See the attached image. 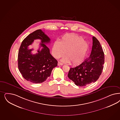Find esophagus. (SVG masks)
<instances>
[{
  "instance_id": "34e87169",
  "label": "esophagus",
  "mask_w": 120,
  "mask_h": 120,
  "mask_svg": "<svg viewBox=\"0 0 120 120\" xmlns=\"http://www.w3.org/2000/svg\"><path fill=\"white\" fill-rule=\"evenodd\" d=\"M58 66H62V65H63V64L62 63H61L60 62H58Z\"/></svg>"
}]
</instances>
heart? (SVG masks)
Instances as JSON below:
<instances>
[{
    "label": "heart",
    "instance_id": "1",
    "mask_svg": "<svg viewBox=\"0 0 120 120\" xmlns=\"http://www.w3.org/2000/svg\"><path fill=\"white\" fill-rule=\"evenodd\" d=\"M88 44L83 37L75 34H67L62 37L60 41L54 42L53 55L56 58L65 56L62 59L65 62L77 64L82 61L88 49Z\"/></svg>",
    "mask_w": 120,
    "mask_h": 120
}]
</instances>
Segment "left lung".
Returning <instances> with one entry per match:
<instances>
[{
	"instance_id": "1",
	"label": "left lung",
	"mask_w": 120,
	"mask_h": 120,
	"mask_svg": "<svg viewBox=\"0 0 120 120\" xmlns=\"http://www.w3.org/2000/svg\"><path fill=\"white\" fill-rule=\"evenodd\" d=\"M105 61L104 53L99 41L93 37V46L90 56L80 65L70 68L68 77L79 86L95 82L101 75Z\"/></svg>"
}]
</instances>
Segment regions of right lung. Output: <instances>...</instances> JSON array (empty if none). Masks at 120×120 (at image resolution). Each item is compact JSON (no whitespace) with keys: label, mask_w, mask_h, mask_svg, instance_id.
Instances as JSON below:
<instances>
[{"label":"right lung","mask_w":120,"mask_h":120,"mask_svg":"<svg viewBox=\"0 0 120 120\" xmlns=\"http://www.w3.org/2000/svg\"><path fill=\"white\" fill-rule=\"evenodd\" d=\"M40 39L41 43L38 53H31L33 49L28 46L34 40ZM50 39L41 30H37L30 34L22 41L19 48L18 63L21 75L27 81L34 83H40L50 77L53 68L57 66L58 61L50 54V49L45 45Z\"/></svg>","instance_id":"right-lung-1"}]
</instances>
